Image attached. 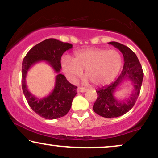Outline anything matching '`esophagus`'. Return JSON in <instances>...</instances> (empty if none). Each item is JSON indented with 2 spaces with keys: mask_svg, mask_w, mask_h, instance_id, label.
<instances>
[{
  "mask_svg": "<svg viewBox=\"0 0 158 158\" xmlns=\"http://www.w3.org/2000/svg\"><path fill=\"white\" fill-rule=\"evenodd\" d=\"M88 89L87 88H81V87H79V88H77V92H80V93H84V92H86Z\"/></svg>",
  "mask_w": 158,
  "mask_h": 158,
  "instance_id": "obj_1",
  "label": "esophagus"
}]
</instances>
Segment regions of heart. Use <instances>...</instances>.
<instances>
[{"label": "heart", "instance_id": "1", "mask_svg": "<svg viewBox=\"0 0 158 158\" xmlns=\"http://www.w3.org/2000/svg\"><path fill=\"white\" fill-rule=\"evenodd\" d=\"M123 64L120 52L116 50L88 48L74 52L73 59L64 56L61 59V67L70 80L76 82L85 76L95 85H104L117 77Z\"/></svg>", "mask_w": 158, "mask_h": 158}]
</instances>
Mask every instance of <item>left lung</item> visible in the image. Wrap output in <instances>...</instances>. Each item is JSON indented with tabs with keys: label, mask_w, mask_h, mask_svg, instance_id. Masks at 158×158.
Wrapping results in <instances>:
<instances>
[{
	"label": "left lung",
	"mask_w": 158,
	"mask_h": 158,
	"mask_svg": "<svg viewBox=\"0 0 158 158\" xmlns=\"http://www.w3.org/2000/svg\"><path fill=\"white\" fill-rule=\"evenodd\" d=\"M113 45L123 53L124 65L119 77L111 84L96 90L97 99L94 104L93 110L98 115L106 118L118 117L126 114L135 106L142 85L143 72L136 54L130 48L120 43L111 41ZM126 80H130L134 89L130 97L124 101H118L114 93L118 86Z\"/></svg>",
	"instance_id": "8db88e82"
}]
</instances>
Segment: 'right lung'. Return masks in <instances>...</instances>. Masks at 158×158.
<instances>
[{
	"mask_svg": "<svg viewBox=\"0 0 158 158\" xmlns=\"http://www.w3.org/2000/svg\"><path fill=\"white\" fill-rule=\"evenodd\" d=\"M73 45L57 39H48L35 45L27 52L22 62L21 85L26 99L30 108L40 117L54 119L64 117L71 108L72 101L77 94V87L70 84L66 77L60 73L61 58L66 50ZM44 61L54 69L57 75L55 87L48 96L38 98L28 91L26 84L28 70L36 63Z\"/></svg>",
	"mask_w": 158,
	"mask_h": 158,
	"instance_id": "add662e5",
	"label": "right lung"
}]
</instances>
